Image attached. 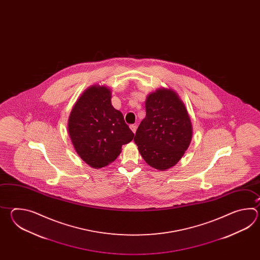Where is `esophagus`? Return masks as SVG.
<instances>
[{"instance_id":"esophagus-1","label":"esophagus","mask_w":260,"mask_h":260,"mask_svg":"<svg viewBox=\"0 0 260 260\" xmlns=\"http://www.w3.org/2000/svg\"><path fill=\"white\" fill-rule=\"evenodd\" d=\"M130 129L132 130L133 133H136V131H137V125L136 124H131L130 125Z\"/></svg>"}]
</instances>
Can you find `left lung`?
<instances>
[{
  "instance_id": "left-lung-1",
  "label": "left lung",
  "mask_w": 260,
  "mask_h": 260,
  "mask_svg": "<svg viewBox=\"0 0 260 260\" xmlns=\"http://www.w3.org/2000/svg\"><path fill=\"white\" fill-rule=\"evenodd\" d=\"M146 117L138 126L135 143L145 161L166 170L181 159L192 136L187 109L173 90L159 89L146 100Z\"/></svg>"
}]
</instances>
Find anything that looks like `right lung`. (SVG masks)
Segmentation results:
<instances>
[{
    "mask_svg": "<svg viewBox=\"0 0 260 260\" xmlns=\"http://www.w3.org/2000/svg\"><path fill=\"white\" fill-rule=\"evenodd\" d=\"M111 99L110 89L92 86L81 95L69 119V134L76 152L96 169L116 160L122 145L135 136Z\"/></svg>",
    "mask_w": 260,
    "mask_h": 260,
    "instance_id": "right-lung-1",
    "label": "right lung"
}]
</instances>
